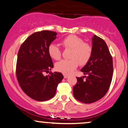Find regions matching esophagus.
Segmentation results:
<instances>
[{"mask_svg": "<svg viewBox=\"0 0 128 128\" xmlns=\"http://www.w3.org/2000/svg\"><path fill=\"white\" fill-rule=\"evenodd\" d=\"M68 76H69V75H68L64 74V78H66H66H67Z\"/></svg>", "mask_w": 128, "mask_h": 128, "instance_id": "1", "label": "esophagus"}]
</instances>
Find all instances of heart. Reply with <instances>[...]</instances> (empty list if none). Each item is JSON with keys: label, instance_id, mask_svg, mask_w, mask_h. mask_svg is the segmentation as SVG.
I'll list each match as a JSON object with an SVG mask.
<instances>
[{"label": "heart", "instance_id": "1", "mask_svg": "<svg viewBox=\"0 0 128 128\" xmlns=\"http://www.w3.org/2000/svg\"><path fill=\"white\" fill-rule=\"evenodd\" d=\"M62 44L66 48L71 49L70 60H62L57 62L56 69L64 74H70L78 67L79 63L80 66L86 64L91 58L92 48L89 44L84 42L81 38L75 35H70L64 38ZM48 53L52 58L56 60H60L62 52L58 45L51 44L48 47Z\"/></svg>", "mask_w": 128, "mask_h": 128}]
</instances>
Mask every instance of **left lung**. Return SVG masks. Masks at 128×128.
Masks as SVG:
<instances>
[{
  "instance_id": "left-lung-1",
  "label": "left lung",
  "mask_w": 128,
  "mask_h": 128,
  "mask_svg": "<svg viewBox=\"0 0 128 128\" xmlns=\"http://www.w3.org/2000/svg\"><path fill=\"white\" fill-rule=\"evenodd\" d=\"M92 54L80 71L85 76L77 78L73 88L74 98L84 103H92L102 98L108 90L113 74L112 58L106 43L96 35L92 37Z\"/></svg>"
}]
</instances>
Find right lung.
I'll use <instances>...</instances> for the list:
<instances>
[{
	"instance_id": "right-lung-1",
	"label": "right lung",
	"mask_w": 128,
	"mask_h": 128,
	"mask_svg": "<svg viewBox=\"0 0 128 128\" xmlns=\"http://www.w3.org/2000/svg\"><path fill=\"white\" fill-rule=\"evenodd\" d=\"M56 32L42 30L30 35L21 44L17 56L16 75L24 92L32 99L44 102L54 96L64 76L61 72H44L53 68L48 47L57 36Z\"/></svg>"
}]
</instances>
